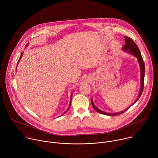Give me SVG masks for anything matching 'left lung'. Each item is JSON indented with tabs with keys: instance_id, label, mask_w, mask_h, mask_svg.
I'll use <instances>...</instances> for the list:
<instances>
[{
	"instance_id": "1",
	"label": "left lung",
	"mask_w": 158,
	"mask_h": 158,
	"mask_svg": "<svg viewBox=\"0 0 158 158\" xmlns=\"http://www.w3.org/2000/svg\"><path fill=\"white\" fill-rule=\"evenodd\" d=\"M125 38V45L123 47V50L125 52H127L129 53L132 54L134 56L136 57L138 59V63L139 64L140 66V69H141V89H140V92L139 94V96L137 98V99L135 101V102L133 103V104L136 102L138 101V100L139 99V98L141 97L143 91V88H144V73H145V66H144V63L143 61V59L141 56V54L140 52L139 49L138 48V46L136 45V44L135 43L131 38L127 37V36H124ZM91 104L93 105V107L94 108V109L99 112L100 114H104V115H107V116H116V115H119L121 114L123 112H124L126 110H127L129 107H128L127 109H126V110L119 112H117V113H107V112H104L102 110H101L100 109H99L98 107H96L95 106V105L93 103V99L91 100Z\"/></svg>"
}]
</instances>
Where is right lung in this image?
<instances>
[{
  "label": "right lung",
  "instance_id": "add662e5",
  "mask_svg": "<svg viewBox=\"0 0 158 158\" xmlns=\"http://www.w3.org/2000/svg\"><path fill=\"white\" fill-rule=\"evenodd\" d=\"M22 55H23V52H22V53H21V55H20V58H19V60H18V62H17V64H18V63H19V62L20 61V58L22 57ZM71 99H72V95H71ZM71 102H70V105H71ZM70 105H69V107H68V109H67V110H66V111H65V112H64V113L63 114H64L65 113V112H67V110H69V107H70ZM63 114H62V115H63Z\"/></svg>",
  "mask_w": 158,
  "mask_h": 158
}]
</instances>
